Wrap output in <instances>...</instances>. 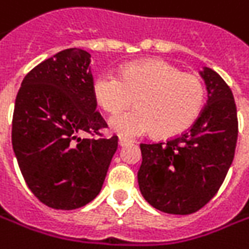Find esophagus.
<instances>
[{
  "label": "esophagus",
  "mask_w": 249,
  "mask_h": 249,
  "mask_svg": "<svg viewBox=\"0 0 249 249\" xmlns=\"http://www.w3.org/2000/svg\"><path fill=\"white\" fill-rule=\"evenodd\" d=\"M128 143H131L129 139H126L124 136H120V138H118V144H120V146H125V144H128Z\"/></svg>",
  "instance_id": "34e87169"
}]
</instances>
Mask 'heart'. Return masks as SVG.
<instances>
[{
	"label": "heart",
	"instance_id": "heart-1",
	"mask_svg": "<svg viewBox=\"0 0 249 249\" xmlns=\"http://www.w3.org/2000/svg\"><path fill=\"white\" fill-rule=\"evenodd\" d=\"M92 92L96 103L110 114L129 107L136 99L138 108L110 121V126L125 136L151 131L161 138L180 135L194 124L205 103L201 78L157 59L125 66L120 75L98 74Z\"/></svg>",
	"mask_w": 249,
	"mask_h": 249
}]
</instances>
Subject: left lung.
Masks as SVG:
<instances>
[{"instance_id":"obj_1","label":"left lung","mask_w":249,"mask_h":249,"mask_svg":"<svg viewBox=\"0 0 249 249\" xmlns=\"http://www.w3.org/2000/svg\"><path fill=\"white\" fill-rule=\"evenodd\" d=\"M202 78L208 102L190 129L167 142L141 143L138 182L154 208L189 215L218 193L234 159L238 121L230 87L212 69Z\"/></svg>"}]
</instances>
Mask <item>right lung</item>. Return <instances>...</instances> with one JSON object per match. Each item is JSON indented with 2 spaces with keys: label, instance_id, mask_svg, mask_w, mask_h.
I'll return each mask as SVG.
<instances>
[{
  "label": "right lung",
  "instance_id": "1",
  "mask_svg": "<svg viewBox=\"0 0 249 249\" xmlns=\"http://www.w3.org/2000/svg\"><path fill=\"white\" fill-rule=\"evenodd\" d=\"M89 57L70 48L41 62L24 77L15 102L18 164L33 194L53 210L92 201L118 146L116 135L106 139L100 133L107 124L96 110ZM84 133L91 138H82Z\"/></svg>",
  "mask_w": 249,
  "mask_h": 249
}]
</instances>
